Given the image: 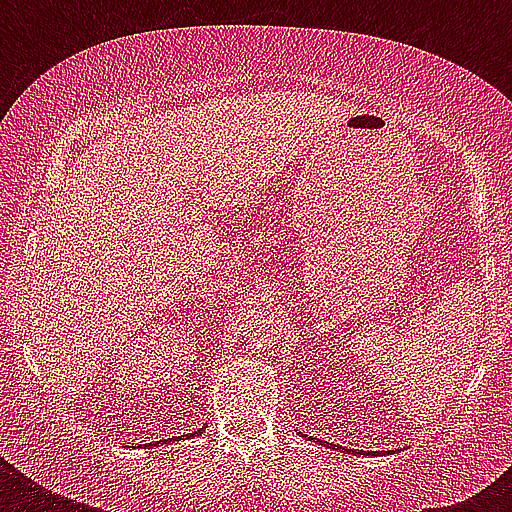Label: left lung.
<instances>
[{
	"label": "left lung",
	"instance_id": "1",
	"mask_svg": "<svg viewBox=\"0 0 512 512\" xmlns=\"http://www.w3.org/2000/svg\"><path fill=\"white\" fill-rule=\"evenodd\" d=\"M340 449H342V446H340ZM345 452H353V449H345Z\"/></svg>",
	"mask_w": 512,
	"mask_h": 512
}]
</instances>
